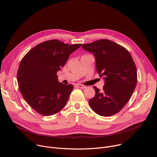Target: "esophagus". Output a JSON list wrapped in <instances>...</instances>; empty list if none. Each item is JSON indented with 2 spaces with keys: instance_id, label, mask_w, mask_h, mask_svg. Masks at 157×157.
Instances as JSON below:
<instances>
[{
  "instance_id": "34e87169",
  "label": "esophagus",
  "mask_w": 157,
  "mask_h": 157,
  "mask_svg": "<svg viewBox=\"0 0 157 157\" xmlns=\"http://www.w3.org/2000/svg\"><path fill=\"white\" fill-rule=\"evenodd\" d=\"M76 86H77L78 87H79L80 89H82L86 88V86H85L83 85H82V84H77Z\"/></svg>"
}]
</instances>
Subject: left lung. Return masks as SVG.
Wrapping results in <instances>:
<instances>
[{
    "instance_id": "1",
    "label": "left lung",
    "mask_w": 157,
    "mask_h": 157,
    "mask_svg": "<svg viewBox=\"0 0 157 157\" xmlns=\"http://www.w3.org/2000/svg\"><path fill=\"white\" fill-rule=\"evenodd\" d=\"M82 47L94 54L97 72L105 80L102 91L94 86L95 95L89 101L90 107L100 116L116 114L129 101L136 85V68L130 54L108 39L83 44Z\"/></svg>"
}]
</instances>
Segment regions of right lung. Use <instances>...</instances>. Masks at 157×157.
I'll return each instance as SVG.
<instances>
[{
	"label": "right lung",
	"instance_id": "1",
	"mask_svg": "<svg viewBox=\"0 0 157 157\" xmlns=\"http://www.w3.org/2000/svg\"><path fill=\"white\" fill-rule=\"evenodd\" d=\"M81 45L50 40L35 46L22 58L17 75L19 88L26 102L39 114L53 115L65 106L74 86L60 83L57 73Z\"/></svg>",
	"mask_w": 157,
	"mask_h": 157
}]
</instances>
